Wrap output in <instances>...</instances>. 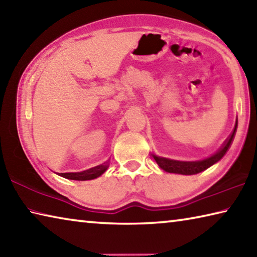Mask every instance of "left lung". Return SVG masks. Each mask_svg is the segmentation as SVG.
<instances>
[{"label": "left lung", "mask_w": 257, "mask_h": 257, "mask_svg": "<svg viewBox=\"0 0 257 257\" xmlns=\"http://www.w3.org/2000/svg\"><path fill=\"white\" fill-rule=\"evenodd\" d=\"M237 127H238V119L236 121V124H234V129L233 132L230 135L229 138L225 141L223 146L216 152L215 154H213L212 156L207 159H204L201 161H177V160H171V159H167V158H161V156L158 155H153L154 160L156 161V163L159 164V167L164 170L165 172H170V173H179V175H185V176H190V175H196V173L202 172L204 170H206L210 167H212L213 164H215L216 162L223 158L227 153L228 150L231 146L234 135H236L237 132Z\"/></svg>", "instance_id": "left-lung-1"}]
</instances>
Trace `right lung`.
<instances>
[{"instance_id":"add662e5","label":"right lung","mask_w":257,"mask_h":257,"mask_svg":"<svg viewBox=\"0 0 257 257\" xmlns=\"http://www.w3.org/2000/svg\"><path fill=\"white\" fill-rule=\"evenodd\" d=\"M107 164H101L97 167L89 169V170L81 171V172H68V173H60L61 177L67 178L70 180H92L96 179L97 177L102 176L104 172L107 170Z\"/></svg>"}]
</instances>
